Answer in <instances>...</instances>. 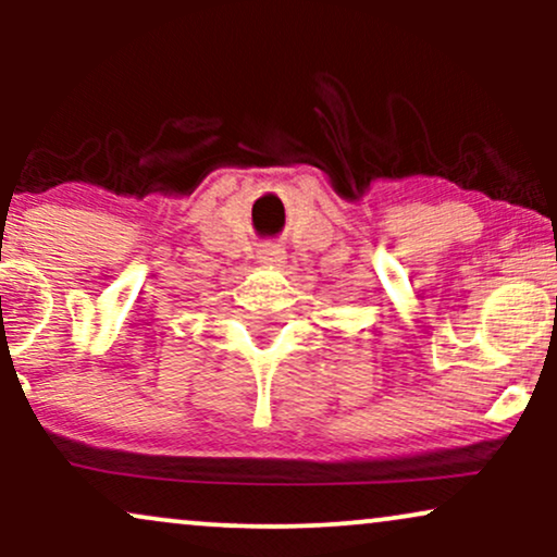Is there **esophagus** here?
Instances as JSON below:
<instances>
[{
    "label": "esophagus",
    "mask_w": 557,
    "mask_h": 557,
    "mask_svg": "<svg viewBox=\"0 0 557 557\" xmlns=\"http://www.w3.org/2000/svg\"><path fill=\"white\" fill-rule=\"evenodd\" d=\"M257 259L267 267H280L285 261V248L277 246V243H267V246L259 248Z\"/></svg>",
    "instance_id": "1"
}]
</instances>
